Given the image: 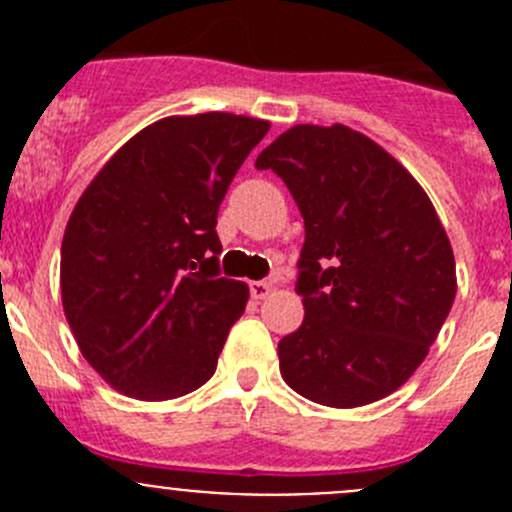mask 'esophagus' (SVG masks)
<instances>
[{
	"mask_svg": "<svg viewBox=\"0 0 512 512\" xmlns=\"http://www.w3.org/2000/svg\"><path fill=\"white\" fill-rule=\"evenodd\" d=\"M270 289H272L270 282H262V280L250 282V294H252V299H265L267 294H270Z\"/></svg>",
	"mask_w": 512,
	"mask_h": 512,
	"instance_id": "1",
	"label": "esophagus"
}]
</instances>
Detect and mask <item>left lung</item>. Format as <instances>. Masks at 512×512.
Returning a JSON list of instances; mask_svg holds the SVG:
<instances>
[{
	"instance_id": "obj_1",
	"label": "left lung",
	"mask_w": 512,
	"mask_h": 512,
	"mask_svg": "<svg viewBox=\"0 0 512 512\" xmlns=\"http://www.w3.org/2000/svg\"><path fill=\"white\" fill-rule=\"evenodd\" d=\"M304 218V322L277 344L304 399L354 409L406 384L456 299L446 230L414 175L349 126L302 123L257 156Z\"/></svg>"
}]
</instances>
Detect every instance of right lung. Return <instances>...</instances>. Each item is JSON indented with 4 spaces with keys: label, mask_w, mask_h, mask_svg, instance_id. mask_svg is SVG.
Returning a JSON list of instances; mask_svg holds the SVG:
<instances>
[{
    "label": "right lung",
    "mask_w": 512,
    "mask_h": 512,
    "mask_svg": "<svg viewBox=\"0 0 512 512\" xmlns=\"http://www.w3.org/2000/svg\"><path fill=\"white\" fill-rule=\"evenodd\" d=\"M270 123L170 116L123 143L76 203L61 302L81 354L121 394L178 399L215 374L250 292L220 277L218 210Z\"/></svg>",
    "instance_id": "right-lung-1"
}]
</instances>
